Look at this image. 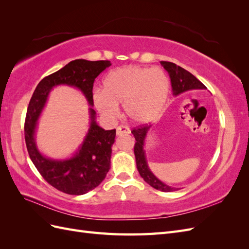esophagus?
<instances>
[{
	"label": "esophagus",
	"instance_id": "esophagus-1",
	"mask_svg": "<svg viewBox=\"0 0 249 249\" xmlns=\"http://www.w3.org/2000/svg\"><path fill=\"white\" fill-rule=\"evenodd\" d=\"M130 133H131V131L126 125H119V126H117V129H116V134L119 135V136H120V135H124V134L127 135Z\"/></svg>",
	"mask_w": 249,
	"mask_h": 249
}]
</instances>
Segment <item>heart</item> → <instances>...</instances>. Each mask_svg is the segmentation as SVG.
<instances>
[{
	"label": "heart",
	"instance_id": "obj_1",
	"mask_svg": "<svg viewBox=\"0 0 249 249\" xmlns=\"http://www.w3.org/2000/svg\"><path fill=\"white\" fill-rule=\"evenodd\" d=\"M168 91L169 81L162 70L130 65L110 71L103 81V91L96 90L92 99L104 116L115 117L118 105L124 104L127 117L145 124L160 115Z\"/></svg>",
	"mask_w": 249,
	"mask_h": 249
}]
</instances>
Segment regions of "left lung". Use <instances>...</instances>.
Segmentation results:
<instances>
[{
  "instance_id": "1",
  "label": "left lung",
  "mask_w": 249,
  "mask_h": 249,
  "mask_svg": "<svg viewBox=\"0 0 249 249\" xmlns=\"http://www.w3.org/2000/svg\"><path fill=\"white\" fill-rule=\"evenodd\" d=\"M161 64L169 74L173 95L177 96L185 91H188V90L207 89V87L199 80L195 78L191 72L184 70L183 67L168 61H161ZM149 129L150 125H140L139 127H135L132 131V134L134 135L135 139H136V143H135L134 146V154L135 158H136V165L139 175L148 185L157 190L163 192L177 191L178 190V188L170 187L161 182L148 167L145 157L144 142Z\"/></svg>"
}]
</instances>
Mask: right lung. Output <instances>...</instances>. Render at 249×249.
I'll use <instances>...</instances> for the list:
<instances>
[{
  "instance_id": "add662e5",
  "label": "right lung",
  "mask_w": 249,
  "mask_h": 249,
  "mask_svg": "<svg viewBox=\"0 0 249 249\" xmlns=\"http://www.w3.org/2000/svg\"><path fill=\"white\" fill-rule=\"evenodd\" d=\"M111 65L110 61H88L77 59L61 70L43 78L30 100L25 120V140L30 158L42 178L57 190L71 195H82L99 186L110 169L112 145L116 131H106L95 122L92 88L95 78ZM67 85L79 89L89 106L90 125L82 144L72 157L54 160L43 156L36 148L35 132L36 122L45 106L50 90Z\"/></svg>"
}]
</instances>
